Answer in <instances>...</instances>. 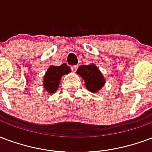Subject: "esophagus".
<instances>
[{
    "label": "esophagus",
    "instance_id": "esophagus-1",
    "mask_svg": "<svg viewBox=\"0 0 152 152\" xmlns=\"http://www.w3.org/2000/svg\"><path fill=\"white\" fill-rule=\"evenodd\" d=\"M77 69V65H73V66H71L72 71L74 72V73H75V72H76Z\"/></svg>",
    "mask_w": 152,
    "mask_h": 152
}]
</instances>
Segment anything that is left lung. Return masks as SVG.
<instances>
[{"label":"left lung","mask_w":152,"mask_h":152,"mask_svg":"<svg viewBox=\"0 0 152 152\" xmlns=\"http://www.w3.org/2000/svg\"><path fill=\"white\" fill-rule=\"evenodd\" d=\"M77 74L83 79L87 89L91 92H98L104 87V77L96 64L81 65L77 69Z\"/></svg>","instance_id":"8db88e82"}]
</instances>
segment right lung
Returning <instances> with one entry per match:
<instances>
[{"label": "right lung", "mask_w": 152, "mask_h": 152, "mask_svg": "<svg viewBox=\"0 0 152 152\" xmlns=\"http://www.w3.org/2000/svg\"><path fill=\"white\" fill-rule=\"evenodd\" d=\"M71 72V69L65 63L61 65H50L44 76V87L48 92L53 94L58 89L61 77Z\"/></svg>", "instance_id": "1"}]
</instances>
